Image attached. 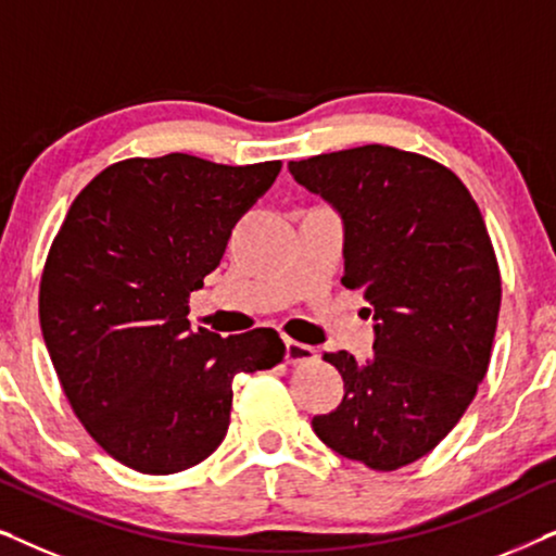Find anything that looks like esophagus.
Segmentation results:
<instances>
[{
	"label": "esophagus",
	"mask_w": 556,
	"mask_h": 556,
	"mask_svg": "<svg viewBox=\"0 0 556 556\" xmlns=\"http://www.w3.org/2000/svg\"><path fill=\"white\" fill-rule=\"evenodd\" d=\"M316 349L308 344H301V341L286 339V362L288 364H303V362H314L316 359Z\"/></svg>",
	"instance_id": "esophagus-1"
}]
</instances>
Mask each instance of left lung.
Instances as JSON below:
<instances>
[{
	"label": "left lung",
	"instance_id": "1",
	"mask_svg": "<svg viewBox=\"0 0 556 556\" xmlns=\"http://www.w3.org/2000/svg\"><path fill=\"white\" fill-rule=\"evenodd\" d=\"M344 223V278L375 318V354H324L344 397L311 425L375 470L428 455L476 397L491 362L501 276L483 215L443 164L382 143L288 162Z\"/></svg>",
	"mask_w": 556,
	"mask_h": 556
}]
</instances>
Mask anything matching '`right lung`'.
<instances>
[{
	"label": "right lung",
	"mask_w": 556,
	"mask_h": 556,
	"mask_svg": "<svg viewBox=\"0 0 556 556\" xmlns=\"http://www.w3.org/2000/svg\"><path fill=\"white\" fill-rule=\"evenodd\" d=\"M280 162L126 159L67 210L40 280V326L83 428L139 473H179L217 451L232 379L283 362L278 331L189 329L187 299Z\"/></svg>",
	"instance_id": "1"
}]
</instances>
